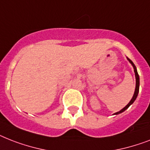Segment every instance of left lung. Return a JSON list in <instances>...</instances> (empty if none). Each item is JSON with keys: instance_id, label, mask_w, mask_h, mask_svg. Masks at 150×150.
<instances>
[{"instance_id": "obj_1", "label": "left lung", "mask_w": 150, "mask_h": 150, "mask_svg": "<svg viewBox=\"0 0 150 150\" xmlns=\"http://www.w3.org/2000/svg\"><path fill=\"white\" fill-rule=\"evenodd\" d=\"M127 59H128V60L129 61V63H131L132 65V67H133V69H134V72H135V76H136V89H135V92H134V94H133V97H132V98L131 99V100L129 101V103L128 104V105L125 106V108H123L121 111H118V112H116V113H115L114 115H118V114L122 113V112H123V111H125V110H126L131 105H132L133 104V102L136 100V98H137L138 96V94H139V74H138V72H137V69H136V66H135V64H134L133 63H132V61L130 59H129L128 57H127Z\"/></svg>"}]
</instances>
